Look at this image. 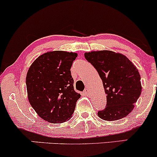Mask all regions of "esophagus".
I'll list each match as a JSON object with an SVG mask.
<instances>
[{
	"mask_svg": "<svg viewBox=\"0 0 157 157\" xmlns=\"http://www.w3.org/2000/svg\"><path fill=\"white\" fill-rule=\"evenodd\" d=\"M84 94H86L87 97H90V96H91V94H90V91H89V90L88 89L85 90Z\"/></svg>",
	"mask_w": 157,
	"mask_h": 157,
	"instance_id": "1",
	"label": "esophagus"
}]
</instances>
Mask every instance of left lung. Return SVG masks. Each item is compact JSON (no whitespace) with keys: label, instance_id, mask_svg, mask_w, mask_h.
<instances>
[{"label":"left lung","instance_id":"obj_1","mask_svg":"<svg viewBox=\"0 0 157 157\" xmlns=\"http://www.w3.org/2000/svg\"><path fill=\"white\" fill-rule=\"evenodd\" d=\"M86 59L102 81L107 104L99 111V117L114 121L125 117L134 109L142 92L138 69L125 55L109 50L86 52Z\"/></svg>","mask_w":157,"mask_h":157}]
</instances>
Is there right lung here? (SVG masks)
I'll return each instance as SVG.
<instances>
[{
  "mask_svg": "<svg viewBox=\"0 0 157 157\" xmlns=\"http://www.w3.org/2000/svg\"><path fill=\"white\" fill-rule=\"evenodd\" d=\"M77 57L74 52H48L29 68L26 78L29 101L45 121L62 123L72 117L80 97L74 89L70 70Z\"/></svg>",
  "mask_w": 157,
  "mask_h": 157,
  "instance_id": "obj_1",
  "label": "right lung"
}]
</instances>
